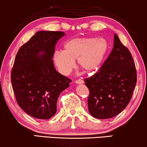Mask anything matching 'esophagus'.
<instances>
[{
	"mask_svg": "<svg viewBox=\"0 0 147 147\" xmlns=\"http://www.w3.org/2000/svg\"><path fill=\"white\" fill-rule=\"evenodd\" d=\"M76 84H82L84 83V82L82 80H78L75 82Z\"/></svg>",
	"mask_w": 147,
	"mask_h": 147,
	"instance_id": "1",
	"label": "esophagus"
}]
</instances>
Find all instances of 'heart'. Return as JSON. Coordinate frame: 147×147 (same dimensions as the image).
<instances>
[{
    "label": "heart",
    "mask_w": 147,
    "mask_h": 147,
    "mask_svg": "<svg viewBox=\"0 0 147 147\" xmlns=\"http://www.w3.org/2000/svg\"><path fill=\"white\" fill-rule=\"evenodd\" d=\"M64 50H56L53 59L59 71L67 76L74 69L75 60L85 71L97 69L108 50V43L104 38L74 37L64 44Z\"/></svg>",
    "instance_id": "heart-1"
}]
</instances>
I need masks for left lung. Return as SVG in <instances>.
Returning a JSON list of instances; mask_svg holds the SVG:
<instances>
[{"label": "left lung", "mask_w": 147, "mask_h": 147, "mask_svg": "<svg viewBox=\"0 0 147 147\" xmlns=\"http://www.w3.org/2000/svg\"><path fill=\"white\" fill-rule=\"evenodd\" d=\"M90 91V114L107 119L120 114L131 100L136 84L135 64L129 50L114 34L112 51L97 73L84 80Z\"/></svg>", "instance_id": "8db88e82"}]
</instances>
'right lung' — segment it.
Returning a JSON list of instances; mask_svg holds the SVG:
<instances>
[{"label":"right lung","instance_id":"obj_1","mask_svg":"<svg viewBox=\"0 0 147 147\" xmlns=\"http://www.w3.org/2000/svg\"><path fill=\"white\" fill-rule=\"evenodd\" d=\"M61 31H38L21 46L14 61L11 83L16 100L26 113L38 119L55 115L60 93L71 80L56 71L52 58Z\"/></svg>","mask_w":147,"mask_h":147}]
</instances>
